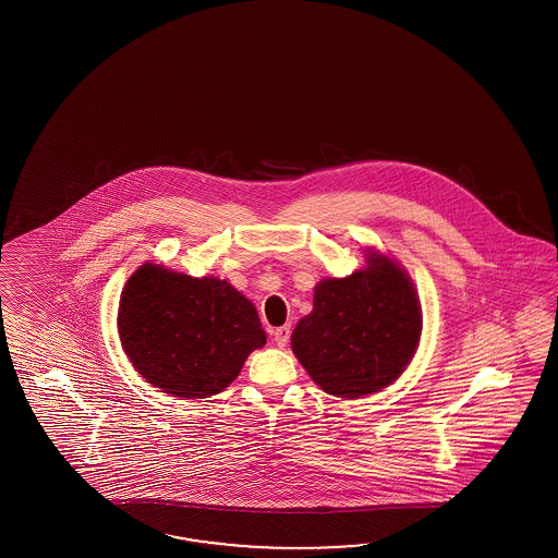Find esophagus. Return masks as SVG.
<instances>
[{
    "label": "esophagus",
    "mask_w": 558,
    "mask_h": 558,
    "mask_svg": "<svg viewBox=\"0 0 558 558\" xmlns=\"http://www.w3.org/2000/svg\"><path fill=\"white\" fill-rule=\"evenodd\" d=\"M289 337H291V327L289 325L277 327L274 331L275 343L279 344V347H284L287 341H289Z\"/></svg>",
    "instance_id": "obj_1"
}]
</instances>
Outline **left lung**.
Returning <instances> with one entry per match:
<instances>
[{"label":"left lung","mask_w":558,"mask_h":558,"mask_svg":"<svg viewBox=\"0 0 558 558\" xmlns=\"http://www.w3.org/2000/svg\"><path fill=\"white\" fill-rule=\"evenodd\" d=\"M415 287L397 263L373 253L368 267L315 287L313 311L291 347L323 391L356 399L397 379L421 337Z\"/></svg>","instance_id":"1"}]
</instances>
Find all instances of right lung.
Returning <instances> with one entry per match:
<instances>
[{
	"label": "right lung",
	"instance_id": "right-lung-1",
	"mask_svg": "<svg viewBox=\"0 0 558 558\" xmlns=\"http://www.w3.org/2000/svg\"><path fill=\"white\" fill-rule=\"evenodd\" d=\"M119 339L143 379L205 399L233 383L267 341L250 299L227 281L143 265L121 293Z\"/></svg>",
	"mask_w": 558,
	"mask_h": 558
}]
</instances>
